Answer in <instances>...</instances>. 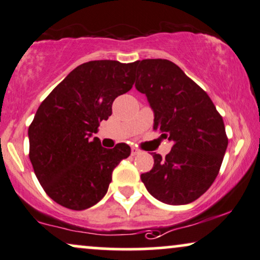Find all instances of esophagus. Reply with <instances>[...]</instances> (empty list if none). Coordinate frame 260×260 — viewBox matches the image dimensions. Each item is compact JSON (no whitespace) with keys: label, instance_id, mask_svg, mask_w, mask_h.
<instances>
[{"label":"esophagus","instance_id":"obj_1","mask_svg":"<svg viewBox=\"0 0 260 260\" xmlns=\"http://www.w3.org/2000/svg\"><path fill=\"white\" fill-rule=\"evenodd\" d=\"M139 154H141V150L135 148V147H133V148H131V155L135 156V155H139Z\"/></svg>","mask_w":260,"mask_h":260}]
</instances>
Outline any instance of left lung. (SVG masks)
Instances as JSON below:
<instances>
[{
    "mask_svg": "<svg viewBox=\"0 0 260 260\" xmlns=\"http://www.w3.org/2000/svg\"><path fill=\"white\" fill-rule=\"evenodd\" d=\"M135 67L136 89L154 113L153 129L172 142L165 158L153 153V169L141 179L161 203H193L211 187L222 165L228 147L223 118L210 96L176 63L146 59Z\"/></svg>",
    "mask_w": 260,
    "mask_h": 260,
    "instance_id": "left-lung-1",
    "label": "left lung"
}]
</instances>
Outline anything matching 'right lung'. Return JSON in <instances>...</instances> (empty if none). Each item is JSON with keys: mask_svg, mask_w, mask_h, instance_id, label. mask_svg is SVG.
I'll return each mask as SVG.
<instances>
[{"mask_svg": "<svg viewBox=\"0 0 260 260\" xmlns=\"http://www.w3.org/2000/svg\"><path fill=\"white\" fill-rule=\"evenodd\" d=\"M135 62L96 60L76 67L42 102L28 127L30 160L44 191L70 210L94 206L105 197L112 172L130 147L101 146L102 120L114 99L133 88Z\"/></svg>", "mask_w": 260, "mask_h": 260, "instance_id": "right-lung-1", "label": "right lung"}]
</instances>
